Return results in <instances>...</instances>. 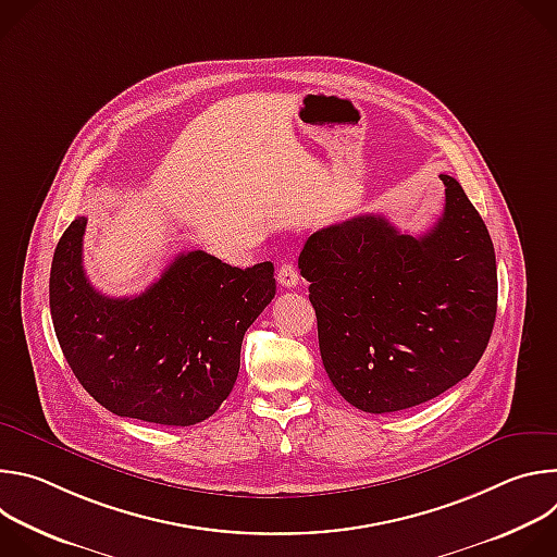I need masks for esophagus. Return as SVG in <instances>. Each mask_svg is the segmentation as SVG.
Wrapping results in <instances>:
<instances>
[{
	"mask_svg": "<svg viewBox=\"0 0 557 557\" xmlns=\"http://www.w3.org/2000/svg\"><path fill=\"white\" fill-rule=\"evenodd\" d=\"M277 282L284 286V288H295L299 284V273L295 269V264L286 262L277 269Z\"/></svg>",
	"mask_w": 557,
	"mask_h": 557,
	"instance_id": "obj_1",
	"label": "esophagus"
}]
</instances>
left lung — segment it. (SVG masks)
Wrapping results in <instances>:
<instances>
[{"instance_id":"left-lung-1","label":"left lung","mask_w":557,"mask_h":557,"mask_svg":"<svg viewBox=\"0 0 557 557\" xmlns=\"http://www.w3.org/2000/svg\"><path fill=\"white\" fill-rule=\"evenodd\" d=\"M441 181L445 209L425 235L363 213L312 233L299 253L324 368L363 412L434 399L490 344L498 306L492 237L458 181Z\"/></svg>"}]
</instances>
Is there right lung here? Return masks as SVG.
I'll return each mask as SVG.
<instances>
[{"label":"right lung","instance_id":"add662e5","mask_svg":"<svg viewBox=\"0 0 557 557\" xmlns=\"http://www.w3.org/2000/svg\"><path fill=\"white\" fill-rule=\"evenodd\" d=\"M86 222L65 228L50 269V314L74 376L119 417L209 419L233 389L247 329L275 297L273 264L237 269L187 251L145 293L108 297L84 271Z\"/></svg>","mask_w":557,"mask_h":557}]
</instances>
